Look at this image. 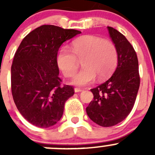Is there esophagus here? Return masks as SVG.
<instances>
[{
	"label": "esophagus",
	"mask_w": 155,
	"mask_h": 155,
	"mask_svg": "<svg viewBox=\"0 0 155 155\" xmlns=\"http://www.w3.org/2000/svg\"><path fill=\"white\" fill-rule=\"evenodd\" d=\"M74 91L76 92V93H78V92H81L82 91V90L81 88H78V87H75L74 88Z\"/></svg>",
	"instance_id": "34e87169"
}]
</instances>
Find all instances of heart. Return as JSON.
Returning a JSON list of instances; mask_svg holds the SVG:
<instances>
[{"instance_id": "heart-1", "label": "heart", "mask_w": 155, "mask_h": 155, "mask_svg": "<svg viewBox=\"0 0 155 155\" xmlns=\"http://www.w3.org/2000/svg\"><path fill=\"white\" fill-rule=\"evenodd\" d=\"M70 51L62 46L58 51L56 64L67 77L72 76L78 68V60H82L83 68L71 80L76 86H86L96 79H107L114 72L118 64V51L109 40L96 36L86 35L72 43Z\"/></svg>"}]
</instances>
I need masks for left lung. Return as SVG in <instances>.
<instances>
[{
  "instance_id": "obj_1",
  "label": "left lung",
  "mask_w": 155,
  "mask_h": 155,
  "mask_svg": "<svg viewBox=\"0 0 155 155\" xmlns=\"http://www.w3.org/2000/svg\"><path fill=\"white\" fill-rule=\"evenodd\" d=\"M107 28L118 51V65L107 81L91 89L94 100L86 108L90 119L102 127L114 126L125 119L134 107L140 84L135 50L119 31Z\"/></svg>"
}]
</instances>
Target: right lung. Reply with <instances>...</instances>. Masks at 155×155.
<instances>
[{
	"label": "right lung",
	"instance_id": "obj_1",
	"mask_svg": "<svg viewBox=\"0 0 155 155\" xmlns=\"http://www.w3.org/2000/svg\"><path fill=\"white\" fill-rule=\"evenodd\" d=\"M81 31L54 25H42L20 43L11 67L13 101L21 115L31 124L46 128L61 118L64 104L73 95L70 85H61L56 56L67 40Z\"/></svg>",
	"mask_w": 155,
	"mask_h": 155
}]
</instances>
